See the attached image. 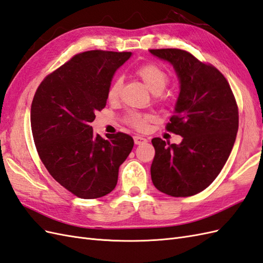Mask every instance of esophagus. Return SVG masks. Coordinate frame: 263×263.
<instances>
[{"mask_svg":"<svg viewBox=\"0 0 263 263\" xmlns=\"http://www.w3.org/2000/svg\"><path fill=\"white\" fill-rule=\"evenodd\" d=\"M134 141L136 145H141L147 143V139L143 136H140V135H136V136H134Z\"/></svg>","mask_w":263,"mask_h":263,"instance_id":"34e87169","label":"esophagus"}]
</instances>
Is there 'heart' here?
<instances>
[{
  "label": "heart",
  "instance_id": "1",
  "mask_svg": "<svg viewBox=\"0 0 263 263\" xmlns=\"http://www.w3.org/2000/svg\"><path fill=\"white\" fill-rule=\"evenodd\" d=\"M135 74L139 77L140 81L144 83L145 86L152 91L153 94L160 96L162 91L165 90L167 85L169 84L170 76L167 70L161 67L158 64L147 63L136 68ZM123 81L122 79H115L110 83L107 89V98L109 102H115L118 99L122 90ZM152 117L149 115H140V114H132L129 115V123L138 129H145L147 124L151 122Z\"/></svg>",
  "mask_w": 263,
  "mask_h": 263
}]
</instances>
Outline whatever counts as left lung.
<instances>
[{
	"mask_svg": "<svg viewBox=\"0 0 263 263\" xmlns=\"http://www.w3.org/2000/svg\"><path fill=\"white\" fill-rule=\"evenodd\" d=\"M168 61L180 82L175 115L166 129L180 135L179 145L152 139L154 186L173 197L204 190L228 160L239 126L238 105L226 77L211 64L178 48L149 49Z\"/></svg>",
	"mask_w": 263,
	"mask_h": 263,
	"instance_id": "left-lung-1",
	"label": "left lung"
}]
</instances>
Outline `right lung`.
<instances>
[{"label": "right lung", "instance_id": "1", "mask_svg": "<svg viewBox=\"0 0 263 263\" xmlns=\"http://www.w3.org/2000/svg\"><path fill=\"white\" fill-rule=\"evenodd\" d=\"M130 52L87 51L42 81L31 106L40 158L53 178L76 197L95 199L114 190L134 139L125 133L94 135L90 123L107 102V89Z\"/></svg>", "mask_w": 263, "mask_h": 263}]
</instances>
